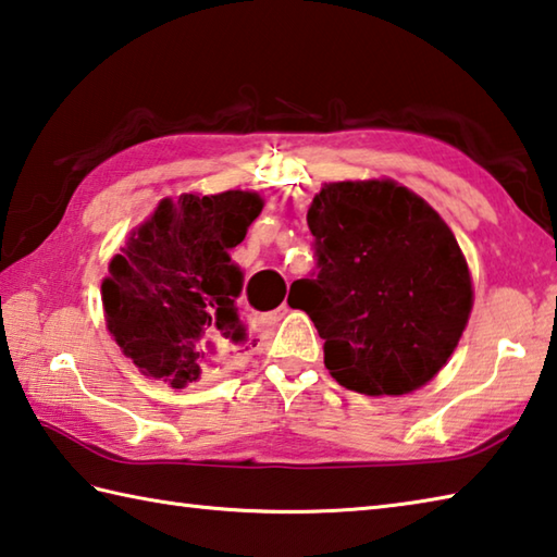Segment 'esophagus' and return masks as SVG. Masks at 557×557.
I'll return each mask as SVG.
<instances>
[{"instance_id":"esophagus-1","label":"esophagus","mask_w":557,"mask_h":557,"mask_svg":"<svg viewBox=\"0 0 557 557\" xmlns=\"http://www.w3.org/2000/svg\"><path fill=\"white\" fill-rule=\"evenodd\" d=\"M289 311V307H287V301H282V307H277L275 311H270V313H262L260 317V321L262 323H277L282 317H285V313Z\"/></svg>"}]
</instances>
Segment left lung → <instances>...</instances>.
I'll return each mask as SVG.
<instances>
[{"mask_svg":"<svg viewBox=\"0 0 557 557\" xmlns=\"http://www.w3.org/2000/svg\"><path fill=\"white\" fill-rule=\"evenodd\" d=\"M317 272L292 282L323 366L360 394H409L438 375L472 311L468 262L436 211L394 180L331 182L307 211Z\"/></svg>","mask_w":557,"mask_h":557,"instance_id":"obj_1","label":"left lung"}]
</instances>
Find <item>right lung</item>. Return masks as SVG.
<instances>
[{"instance_id": "obj_1", "label": "right lung", "mask_w": 557, "mask_h": 557, "mask_svg": "<svg viewBox=\"0 0 557 557\" xmlns=\"http://www.w3.org/2000/svg\"><path fill=\"white\" fill-rule=\"evenodd\" d=\"M262 211L256 191L163 199L131 231L102 282L107 329L144 375L182 389L224 370L248 341L231 248Z\"/></svg>"}]
</instances>
